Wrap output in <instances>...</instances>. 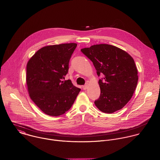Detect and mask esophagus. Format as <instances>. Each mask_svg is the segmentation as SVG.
<instances>
[{"label":"esophagus","mask_w":160,"mask_h":160,"mask_svg":"<svg viewBox=\"0 0 160 160\" xmlns=\"http://www.w3.org/2000/svg\"><path fill=\"white\" fill-rule=\"evenodd\" d=\"M87 88H88V85H85L83 86V90H87Z\"/></svg>","instance_id":"1"}]
</instances>
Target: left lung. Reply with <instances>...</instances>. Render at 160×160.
Listing matches in <instances>:
<instances>
[{
	"mask_svg": "<svg viewBox=\"0 0 160 160\" xmlns=\"http://www.w3.org/2000/svg\"><path fill=\"white\" fill-rule=\"evenodd\" d=\"M93 64L101 88L99 98L95 101L102 112L112 113L123 108L132 98L138 82V69L132 57L112 45L96 44L81 49Z\"/></svg>",
	"mask_w": 160,
	"mask_h": 160,
	"instance_id": "8db88e82",
	"label": "left lung"
}]
</instances>
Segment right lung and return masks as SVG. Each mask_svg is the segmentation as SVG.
I'll return each mask as SVG.
<instances>
[{
  "label": "right lung",
  "instance_id": "1",
  "mask_svg": "<svg viewBox=\"0 0 160 160\" xmlns=\"http://www.w3.org/2000/svg\"><path fill=\"white\" fill-rule=\"evenodd\" d=\"M77 44L62 43L45 46L29 59L26 81L30 98L45 114L60 116L69 110L80 88L70 80L63 81Z\"/></svg>",
  "mask_w": 160,
  "mask_h": 160
}]
</instances>
